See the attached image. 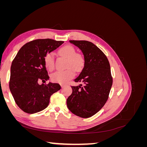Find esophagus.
<instances>
[{"label": "esophagus", "mask_w": 147, "mask_h": 147, "mask_svg": "<svg viewBox=\"0 0 147 147\" xmlns=\"http://www.w3.org/2000/svg\"><path fill=\"white\" fill-rule=\"evenodd\" d=\"M61 86L62 88H63L64 87V84H61Z\"/></svg>", "instance_id": "esophagus-1"}]
</instances>
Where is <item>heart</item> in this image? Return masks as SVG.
Listing matches in <instances>:
<instances>
[{"label":"heart","mask_w":147,"mask_h":147,"mask_svg":"<svg viewBox=\"0 0 147 147\" xmlns=\"http://www.w3.org/2000/svg\"><path fill=\"white\" fill-rule=\"evenodd\" d=\"M76 50L71 45H66L62 47L59 53L67 59V69L65 71H58L53 74L51 76V79L53 82L60 84H64L74 78V71L81 72L84 66V58L78 53H76ZM45 64L49 71H53L55 69V56L53 53H49L45 57Z\"/></svg>","instance_id":"obj_1"}]
</instances>
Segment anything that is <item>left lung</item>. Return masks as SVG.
<instances>
[{
  "mask_svg": "<svg viewBox=\"0 0 147 147\" xmlns=\"http://www.w3.org/2000/svg\"><path fill=\"white\" fill-rule=\"evenodd\" d=\"M82 50L84 66L79 76L74 80L80 82L72 86V93L67 99L71 112L83 118H90L103 107L113 83L107 57L92 43L86 40H70Z\"/></svg>",
  "mask_w": 147,
  "mask_h": 147,
  "instance_id": "left-lung-1",
  "label": "left lung"
}]
</instances>
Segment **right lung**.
<instances>
[{
	"mask_svg": "<svg viewBox=\"0 0 147 147\" xmlns=\"http://www.w3.org/2000/svg\"><path fill=\"white\" fill-rule=\"evenodd\" d=\"M63 43L50 38L34 40L22 47L13 59L9 88L16 104L24 112L32 114L46 109L51 96L61 89L58 83L40 85L38 81L49 79L44 59Z\"/></svg>",
	"mask_w": 147,
	"mask_h": 147,
	"instance_id": "1",
	"label": "right lung"
}]
</instances>
